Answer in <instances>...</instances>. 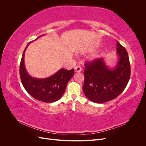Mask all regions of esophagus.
I'll list each match as a JSON object with an SVG mask.
<instances>
[{
    "instance_id": "esophagus-1",
    "label": "esophagus",
    "mask_w": 146,
    "mask_h": 146,
    "mask_svg": "<svg viewBox=\"0 0 146 146\" xmlns=\"http://www.w3.org/2000/svg\"><path fill=\"white\" fill-rule=\"evenodd\" d=\"M75 70H76V72H79L82 70V68L80 66H77L76 68H75Z\"/></svg>"
}]
</instances>
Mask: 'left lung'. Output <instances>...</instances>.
Segmentation results:
<instances>
[{
	"instance_id": "8db88e82",
	"label": "left lung",
	"mask_w": 146,
	"mask_h": 146,
	"mask_svg": "<svg viewBox=\"0 0 146 146\" xmlns=\"http://www.w3.org/2000/svg\"><path fill=\"white\" fill-rule=\"evenodd\" d=\"M118 61L109 68L104 58L85 64V82L83 91L86 98L95 103H104L120 95L130 77V64L125 48L117 41Z\"/></svg>"
}]
</instances>
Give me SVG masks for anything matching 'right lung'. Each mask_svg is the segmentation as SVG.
<instances>
[{
    "instance_id": "1",
    "label": "right lung",
    "mask_w": 146,
    "mask_h": 146,
    "mask_svg": "<svg viewBox=\"0 0 146 146\" xmlns=\"http://www.w3.org/2000/svg\"><path fill=\"white\" fill-rule=\"evenodd\" d=\"M29 44L24 50L20 63L19 73L22 83L25 90L33 98L46 103L54 102L64 94L69 81L74 76V69L68 70L61 69L53 76L45 78L31 77L24 64L25 52Z\"/></svg>"
}]
</instances>
